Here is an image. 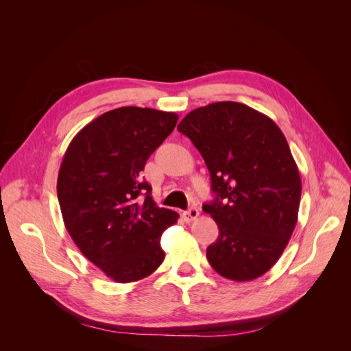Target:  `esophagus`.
<instances>
[{
	"label": "esophagus",
	"mask_w": 351,
	"mask_h": 351,
	"mask_svg": "<svg viewBox=\"0 0 351 351\" xmlns=\"http://www.w3.org/2000/svg\"><path fill=\"white\" fill-rule=\"evenodd\" d=\"M197 217H199V210H197L196 208H190L189 210L183 212V219H184L186 222H192V221H195Z\"/></svg>",
	"instance_id": "obj_1"
}]
</instances>
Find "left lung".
<instances>
[{
  "instance_id": "obj_1",
  "label": "left lung",
  "mask_w": 351,
  "mask_h": 351,
  "mask_svg": "<svg viewBox=\"0 0 351 351\" xmlns=\"http://www.w3.org/2000/svg\"><path fill=\"white\" fill-rule=\"evenodd\" d=\"M177 129L204 158L215 193L204 205L219 228L208 262L227 280L261 277L289 244L300 205L302 180L282 132L232 101L193 110Z\"/></svg>"
}]
</instances>
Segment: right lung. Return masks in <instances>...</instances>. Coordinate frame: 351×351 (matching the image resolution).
<instances>
[{"instance_id": "obj_1", "label": "right lung", "mask_w": 351, "mask_h": 351, "mask_svg": "<svg viewBox=\"0 0 351 351\" xmlns=\"http://www.w3.org/2000/svg\"><path fill=\"white\" fill-rule=\"evenodd\" d=\"M177 120L152 108L111 110L84 125L62 158L57 195L64 226L115 282L146 278L164 262L161 236L178 214L156 206L141 171Z\"/></svg>"}]
</instances>
